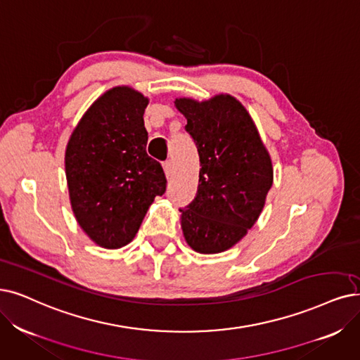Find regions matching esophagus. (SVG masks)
<instances>
[{
    "label": "esophagus",
    "instance_id": "34e87169",
    "mask_svg": "<svg viewBox=\"0 0 360 360\" xmlns=\"http://www.w3.org/2000/svg\"><path fill=\"white\" fill-rule=\"evenodd\" d=\"M164 171H165V176L168 179L172 176V172H174V165H172L171 161H165L164 162Z\"/></svg>",
    "mask_w": 360,
    "mask_h": 360
}]
</instances>
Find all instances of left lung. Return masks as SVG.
I'll return each instance as SVG.
<instances>
[{
	"instance_id": "8db88e82",
	"label": "left lung",
	"mask_w": 360,
	"mask_h": 360,
	"mask_svg": "<svg viewBox=\"0 0 360 360\" xmlns=\"http://www.w3.org/2000/svg\"><path fill=\"white\" fill-rule=\"evenodd\" d=\"M199 155L195 199L180 208L186 242L202 254L233 247L260 215L273 183L270 156L247 109L229 94L177 98Z\"/></svg>"
}]
</instances>
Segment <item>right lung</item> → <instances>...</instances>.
Instances as JSON below:
<instances>
[{"mask_svg": "<svg viewBox=\"0 0 360 360\" xmlns=\"http://www.w3.org/2000/svg\"><path fill=\"white\" fill-rule=\"evenodd\" d=\"M149 100L130 87L97 98L72 133L65 168L77 221L97 245L131 242L156 196L167 191L161 164L146 153Z\"/></svg>", "mask_w": 360, "mask_h": 360, "instance_id": "right-lung-1", "label": "right lung"}]
</instances>
